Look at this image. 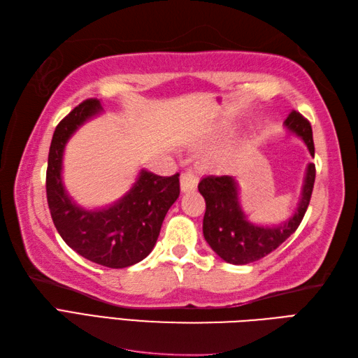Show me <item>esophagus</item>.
Segmentation results:
<instances>
[{
    "instance_id": "1",
    "label": "esophagus",
    "mask_w": 358,
    "mask_h": 358,
    "mask_svg": "<svg viewBox=\"0 0 358 358\" xmlns=\"http://www.w3.org/2000/svg\"><path fill=\"white\" fill-rule=\"evenodd\" d=\"M199 184V178L197 174L193 170H187L185 173H182L180 176V189L187 193V191H193L197 188Z\"/></svg>"
}]
</instances>
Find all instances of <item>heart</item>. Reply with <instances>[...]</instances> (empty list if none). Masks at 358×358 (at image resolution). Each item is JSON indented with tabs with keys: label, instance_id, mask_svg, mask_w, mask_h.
<instances>
[{
	"label": "heart",
	"instance_id": "obj_1",
	"mask_svg": "<svg viewBox=\"0 0 358 358\" xmlns=\"http://www.w3.org/2000/svg\"><path fill=\"white\" fill-rule=\"evenodd\" d=\"M228 159H229V153L228 152H220V153H217V155L213 156L211 164L213 165H223V164L228 162Z\"/></svg>",
	"mask_w": 358,
	"mask_h": 358
}]
</instances>
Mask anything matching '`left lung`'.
Segmentation results:
<instances>
[{
	"label": "left lung",
	"instance_id": "1",
	"mask_svg": "<svg viewBox=\"0 0 358 358\" xmlns=\"http://www.w3.org/2000/svg\"><path fill=\"white\" fill-rule=\"evenodd\" d=\"M292 134L299 136L315 158L313 130L307 118L292 110L284 121ZM316 179L315 164L305 171L302 196L298 209L289 220L280 226H258L250 223L241 209L238 184L232 176H206L199 184L200 194L206 202L203 215V237L211 249L229 264H248L268 255L280 248L298 229L307 211Z\"/></svg>",
	"mask_w": 358,
	"mask_h": 358
}]
</instances>
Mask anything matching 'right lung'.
I'll list each match as a JSON object with an SVG mask.
<instances>
[{
  "instance_id": "add662e5",
  "label": "right lung",
  "mask_w": 358,
  "mask_h": 358,
  "mask_svg": "<svg viewBox=\"0 0 358 358\" xmlns=\"http://www.w3.org/2000/svg\"><path fill=\"white\" fill-rule=\"evenodd\" d=\"M101 112L97 99L85 100L57 124L47 167V200L60 237L78 255L110 268L134 266L156 245L165 214L179 197V173L158 176L141 170L134 187L118 202L103 209H85L66 194L62 159L68 139Z\"/></svg>"
}]
</instances>
